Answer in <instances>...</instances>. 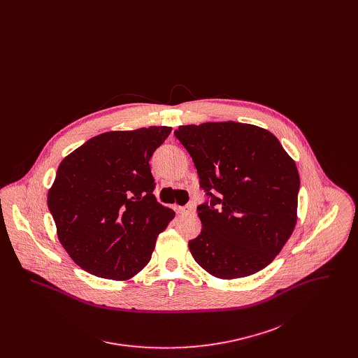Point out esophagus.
I'll return each instance as SVG.
<instances>
[{
    "label": "esophagus",
    "mask_w": 358,
    "mask_h": 358,
    "mask_svg": "<svg viewBox=\"0 0 358 358\" xmlns=\"http://www.w3.org/2000/svg\"><path fill=\"white\" fill-rule=\"evenodd\" d=\"M177 210H178V213H181V215H190V213H193L194 208H193V205L187 204L185 205V206H178Z\"/></svg>",
    "instance_id": "1"
}]
</instances>
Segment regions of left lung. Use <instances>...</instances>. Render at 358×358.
<instances>
[{
    "instance_id": "1",
    "label": "left lung",
    "mask_w": 358,
    "mask_h": 358,
    "mask_svg": "<svg viewBox=\"0 0 358 358\" xmlns=\"http://www.w3.org/2000/svg\"><path fill=\"white\" fill-rule=\"evenodd\" d=\"M174 136L210 197L197 208L201 234L189 241L197 264L220 279L267 267L298 219L301 181L294 159L273 133L248 123L187 124Z\"/></svg>"
}]
</instances>
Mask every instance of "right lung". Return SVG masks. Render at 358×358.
I'll list each match as a JSON object with an SVG mask.
<instances>
[{"instance_id":"add662e5","label":"right lung","mask_w":358,"mask_h":358,"mask_svg":"<svg viewBox=\"0 0 358 358\" xmlns=\"http://www.w3.org/2000/svg\"><path fill=\"white\" fill-rule=\"evenodd\" d=\"M171 127L108 131L59 165L48 208L69 257L95 276L127 280L150 262L158 235L174 219L153 194L150 157Z\"/></svg>"}]
</instances>
